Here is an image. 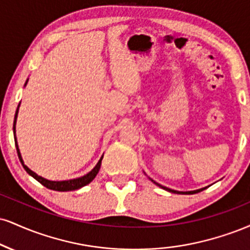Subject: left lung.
<instances>
[{
  "instance_id": "8db88e82",
  "label": "left lung",
  "mask_w": 250,
  "mask_h": 250,
  "mask_svg": "<svg viewBox=\"0 0 250 250\" xmlns=\"http://www.w3.org/2000/svg\"><path fill=\"white\" fill-rule=\"evenodd\" d=\"M152 180V179H151ZM152 182H154V180H152ZM156 185H158L159 188H164V190H167V191H169V192H172V193H183V194H194V193H198V192H200V191H203V190H205V188H200V190H195V191H188V192H179V191H174V190H171V188H165V186H162V185H159L158 183H156V182H154Z\"/></svg>"
}]
</instances>
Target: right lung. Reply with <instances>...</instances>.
<instances>
[{
	"label": "right lung",
	"instance_id": "obj_1",
	"mask_svg": "<svg viewBox=\"0 0 250 250\" xmlns=\"http://www.w3.org/2000/svg\"><path fill=\"white\" fill-rule=\"evenodd\" d=\"M26 85V83H25ZM20 107V104H19ZM17 113H19V108H17L16 110V114H15V121H14V134H15V125H16V119H17ZM15 136V140H16V135H14ZM16 144V149H17V154H19V158L21 161V163H22L23 167L25 169L26 172H28L30 176H32L36 180H38L39 183H41L42 185H44L45 188H50V190H55V191H74V190H78V188H83V186H85L87 184H89V183L92 182L93 179L95 178V176L98 174L99 170H100V167H101V161L102 158H104V156L100 158V161L98 162V164L95 165V167L93 169L91 172H88L85 176L80 177V178H76V179H71V180H64V182H51V180H47L43 178V177L38 176V174H36L34 171H31L29 169L26 165H24L23 163V159H22V156H21V152H20V149H19V146H17V141L15 142Z\"/></svg>",
	"mask_w": 250,
	"mask_h": 250
}]
</instances>
